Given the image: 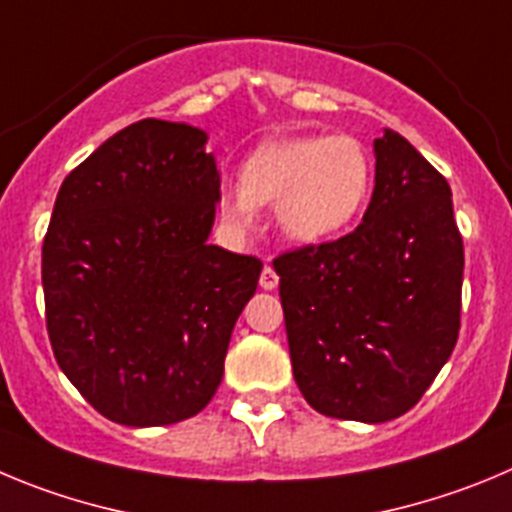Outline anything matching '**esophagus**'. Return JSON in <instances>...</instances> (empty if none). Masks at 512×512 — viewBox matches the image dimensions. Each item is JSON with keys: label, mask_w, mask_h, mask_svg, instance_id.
Wrapping results in <instances>:
<instances>
[{"label": "esophagus", "mask_w": 512, "mask_h": 512, "mask_svg": "<svg viewBox=\"0 0 512 512\" xmlns=\"http://www.w3.org/2000/svg\"><path fill=\"white\" fill-rule=\"evenodd\" d=\"M259 284H261V289H266V292L276 289V284H279V276H276V271L271 269V266H264V271H261Z\"/></svg>", "instance_id": "obj_1"}]
</instances>
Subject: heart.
<instances>
[{
	"mask_svg": "<svg viewBox=\"0 0 512 512\" xmlns=\"http://www.w3.org/2000/svg\"><path fill=\"white\" fill-rule=\"evenodd\" d=\"M370 182L368 149L350 134L276 139L248 154L238 187L220 195L218 210L243 233L256 220V205L274 203L276 225L289 241L320 243L358 218Z\"/></svg>",
	"mask_w": 512,
	"mask_h": 512,
	"instance_id": "heart-1",
	"label": "heart"
}]
</instances>
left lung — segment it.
Returning a JSON list of instances; mask_svg holds the SVG:
<instances>
[{"label":"left lung","mask_w":512,"mask_h":512,"mask_svg":"<svg viewBox=\"0 0 512 512\" xmlns=\"http://www.w3.org/2000/svg\"><path fill=\"white\" fill-rule=\"evenodd\" d=\"M375 187L348 236L274 259L294 381L332 419H398L452 355L464 246L449 182L401 134L373 142Z\"/></svg>","instance_id":"left-lung-1"}]
</instances>
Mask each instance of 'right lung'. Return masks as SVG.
Wrapping results in <instances>:
<instances>
[{"instance_id":"1","label":"right lung","mask_w":512,"mask_h":512,"mask_svg":"<svg viewBox=\"0 0 512 512\" xmlns=\"http://www.w3.org/2000/svg\"><path fill=\"white\" fill-rule=\"evenodd\" d=\"M208 134L142 119L60 185L42 289L60 370L98 414L164 426L200 414L223 378L261 261L210 246L220 175Z\"/></svg>"}]
</instances>
